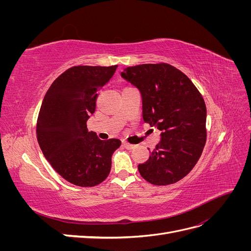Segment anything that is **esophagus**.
<instances>
[{"label":"esophagus","instance_id":"obj_1","mask_svg":"<svg viewBox=\"0 0 251 251\" xmlns=\"http://www.w3.org/2000/svg\"><path fill=\"white\" fill-rule=\"evenodd\" d=\"M124 147L126 149V150H133L135 148L134 144H130L127 142H124Z\"/></svg>","mask_w":251,"mask_h":251}]
</instances>
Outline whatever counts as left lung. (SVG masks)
I'll return each instance as SVG.
<instances>
[{"label":"left lung","mask_w":251,"mask_h":251,"mask_svg":"<svg viewBox=\"0 0 251 251\" xmlns=\"http://www.w3.org/2000/svg\"><path fill=\"white\" fill-rule=\"evenodd\" d=\"M121 77L139 90L144 123L161 131V140L138 165L154 185L178 182L193 170L206 142V105L186 75L169 64L127 67Z\"/></svg>","instance_id":"left-lung-1"}]
</instances>
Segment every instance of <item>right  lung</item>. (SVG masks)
I'll list each match as a JSON object with an SVG mask.
<instances>
[{"instance_id": "obj_1", "label": "right lung", "mask_w": 251, "mask_h": 251, "mask_svg": "<svg viewBox=\"0 0 251 251\" xmlns=\"http://www.w3.org/2000/svg\"><path fill=\"white\" fill-rule=\"evenodd\" d=\"M117 66H75L52 82L41 105L36 136L45 158L70 183L92 187L109 176L112 155L119 139L100 140L89 132L87 121L95 112L97 91Z\"/></svg>"}]
</instances>
